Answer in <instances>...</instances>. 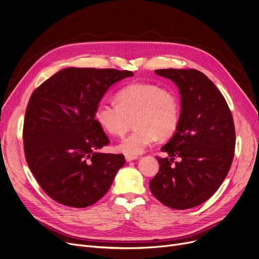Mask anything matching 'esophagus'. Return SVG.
Listing matches in <instances>:
<instances>
[{
	"label": "esophagus",
	"instance_id": "obj_1",
	"mask_svg": "<svg viewBox=\"0 0 259 259\" xmlns=\"http://www.w3.org/2000/svg\"><path fill=\"white\" fill-rule=\"evenodd\" d=\"M125 157H126L127 161H131V160H134V159L138 158V156H135V155H126Z\"/></svg>",
	"mask_w": 259,
	"mask_h": 259
}]
</instances>
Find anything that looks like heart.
Listing matches in <instances>:
<instances>
[{
  "label": "heart",
  "mask_w": 259,
  "mask_h": 259,
  "mask_svg": "<svg viewBox=\"0 0 259 259\" xmlns=\"http://www.w3.org/2000/svg\"><path fill=\"white\" fill-rule=\"evenodd\" d=\"M115 103L102 102L95 110L100 126L110 135L121 138L134 124L137 128L117 145L127 155L143 153L158 138L170 137L178 128L180 101L170 89L153 84H131L116 93Z\"/></svg>",
  "instance_id": "obj_1"
}]
</instances>
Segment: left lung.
Masks as SVG:
<instances>
[{"instance_id":"left-lung-1","label":"left lung","mask_w":259,"mask_h":259,"mask_svg":"<svg viewBox=\"0 0 259 259\" xmlns=\"http://www.w3.org/2000/svg\"><path fill=\"white\" fill-rule=\"evenodd\" d=\"M181 93V116L176 132L160 150L159 171L150 181L152 194L165 206L190 209L209 199L232 165L235 148L233 116L222 92L195 69H158ZM180 157V162H174Z\"/></svg>"}]
</instances>
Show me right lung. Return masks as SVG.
<instances>
[{
	"instance_id": "obj_1",
	"label": "right lung",
	"mask_w": 259,
	"mask_h": 259,
	"mask_svg": "<svg viewBox=\"0 0 259 259\" xmlns=\"http://www.w3.org/2000/svg\"><path fill=\"white\" fill-rule=\"evenodd\" d=\"M132 75L110 68L71 67L32 92L23 128L25 157L53 200L86 208L110 188L125 156L97 152L110 141L95 119V110L109 87Z\"/></svg>"
}]
</instances>
